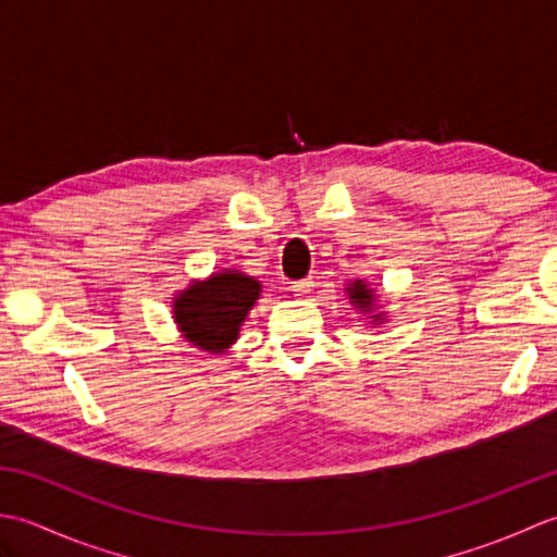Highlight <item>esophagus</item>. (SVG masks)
<instances>
[{"label":"esophagus","instance_id":"esophagus-1","mask_svg":"<svg viewBox=\"0 0 557 557\" xmlns=\"http://www.w3.org/2000/svg\"><path fill=\"white\" fill-rule=\"evenodd\" d=\"M313 289V282L311 280H301V282H294L292 285V292L297 294V297H306Z\"/></svg>","mask_w":557,"mask_h":557}]
</instances>
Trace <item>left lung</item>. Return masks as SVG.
<instances>
[{
	"label": "left lung",
	"instance_id": "left-lung-1",
	"mask_svg": "<svg viewBox=\"0 0 557 557\" xmlns=\"http://www.w3.org/2000/svg\"><path fill=\"white\" fill-rule=\"evenodd\" d=\"M347 297H349V304L357 309L361 315L369 318V323L366 325H383L387 321V313L377 309V294L375 289L369 287V282L363 280H354L347 285Z\"/></svg>",
	"mask_w": 557,
	"mask_h": 557
}]
</instances>
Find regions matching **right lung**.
<instances>
[{"mask_svg":"<svg viewBox=\"0 0 557 557\" xmlns=\"http://www.w3.org/2000/svg\"><path fill=\"white\" fill-rule=\"evenodd\" d=\"M263 285L242 270L224 268L206 280H194L174 294L172 318L182 337L200 351H227L253 309Z\"/></svg>","mask_w":557,"mask_h":557,"instance_id":"obj_1","label":"right lung"}]
</instances>
